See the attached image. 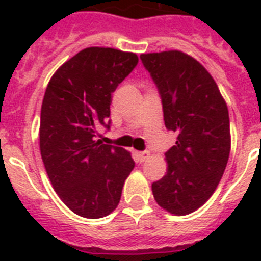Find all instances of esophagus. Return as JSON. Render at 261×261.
I'll use <instances>...</instances> for the list:
<instances>
[{
	"label": "esophagus",
	"instance_id": "esophagus-1",
	"mask_svg": "<svg viewBox=\"0 0 261 261\" xmlns=\"http://www.w3.org/2000/svg\"><path fill=\"white\" fill-rule=\"evenodd\" d=\"M137 155H138L139 161H141V163H143V161H146V160L150 157V153H149V151H139Z\"/></svg>",
	"mask_w": 261,
	"mask_h": 261
}]
</instances>
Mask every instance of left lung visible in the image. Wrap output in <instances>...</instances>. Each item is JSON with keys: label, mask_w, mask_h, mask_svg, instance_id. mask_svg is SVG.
Masks as SVG:
<instances>
[{"label": "left lung", "mask_w": 261, "mask_h": 261, "mask_svg": "<svg viewBox=\"0 0 261 261\" xmlns=\"http://www.w3.org/2000/svg\"><path fill=\"white\" fill-rule=\"evenodd\" d=\"M163 98L165 127L177 133L165 153L168 168L151 184L155 202L174 215L198 210L217 190L230 153V122L218 85L178 50L141 55Z\"/></svg>", "instance_id": "obj_1"}]
</instances>
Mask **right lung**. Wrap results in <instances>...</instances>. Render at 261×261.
Returning <instances> with one entry per match:
<instances>
[{
    "instance_id": "1",
    "label": "right lung",
    "mask_w": 261,
    "mask_h": 261,
    "mask_svg": "<svg viewBox=\"0 0 261 261\" xmlns=\"http://www.w3.org/2000/svg\"><path fill=\"white\" fill-rule=\"evenodd\" d=\"M138 57L110 47H88L51 77L40 112V154L51 184L80 217L102 218L118 207L134 169L130 151L96 141L110 127L112 92Z\"/></svg>"
}]
</instances>
